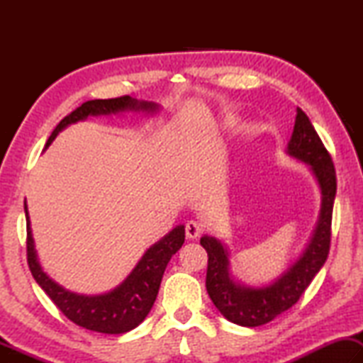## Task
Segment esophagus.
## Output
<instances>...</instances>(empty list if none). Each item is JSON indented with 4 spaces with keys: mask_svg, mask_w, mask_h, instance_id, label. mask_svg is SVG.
Wrapping results in <instances>:
<instances>
[{
    "mask_svg": "<svg viewBox=\"0 0 363 363\" xmlns=\"http://www.w3.org/2000/svg\"><path fill=\"white\" fill-rule=\"evenodd\" d=\"M201 233V225L200 223H196V220H189V223L186 224V235L187 238H190V240H194V238H196Z\"/></svg>",
    "mask_w": 363,
    "mask_h": 363,
    "instance_id": "34e87169",
    "label": "esophagus"
}]
</instances>
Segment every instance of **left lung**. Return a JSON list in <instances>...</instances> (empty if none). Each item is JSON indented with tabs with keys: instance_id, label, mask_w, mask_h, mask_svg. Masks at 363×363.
<instances>
[{
	"instance_id": "8db88e82",
	"label": "left lung",
	"mask_w": 363,
	"mask_h": 363,
	"mask_svg": "<svg viewBox=\"0 0 363 363\" xmlns=\"http://www.w3.org/2000/svg\"><path fill=\"white\" fill-rule=\"evenodd\" d=\"M286 153L309 164L320 189V211L315 229L303 253L272 281L259 286L247 285L232 274L230 253L216 237L203 235L200 245L208 253L206 291L227 320L242 327H259L298 303L301 294L327 261L331 235V214L336 195V173L330 153L303 110L296 120Z\"/></svg>"
}]
</instances>
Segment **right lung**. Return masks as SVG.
I'll use <instances>...</instances> for the list:
<instances>
[{
	"mask_svg": "<svg viewBox=\"0 0 363 363\" xmlns=\"http://www.w3.org/2000/svg\"><path fill=\"white\" fill-rule=\"evenodd\" d=\"M160 108L162 107L155 102L138 101L130 96L116 97V99L88 101L59 123L56 130L49 136L45 149L52 144L57 134L64 131L67 126L83 121L89 116H110L128 112L155 115L160 112ZM23 210H26L27 219V261L36 284L45 290L69 320L86 330L97 331V333L121 335L144 322L155 303L160 284H162L164 269H167L171 256L179 251L186 240V227L182 224L176 225L150 248H147L143 257L120 285L101 294H79L59 285L43 270L35 250L27 201L23 203Z\"/></svg>",
	"mask_w": 363,
	"mask_h": 363,
	"instance_id": "right-lung-1",
	"label": "right lung"
}]
</instances>
